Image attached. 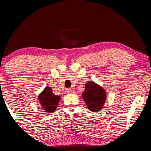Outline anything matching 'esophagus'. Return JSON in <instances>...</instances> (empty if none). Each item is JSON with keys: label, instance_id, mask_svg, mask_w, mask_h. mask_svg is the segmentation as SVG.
Here are the masks:
<instances>
[{"label": "esophagus", "instance_id": "1", "mask_svg": "<svg viewBox=\"0 0 151 151\" xmlns=\"http://www.w3.org/2000/svg\"><path fill=\"white\" fill-rule=\"evenodd\" d=\"M65 91H66V93H67V94H70V93H73L74 92V91L72 89H67Z\"/></svg>", "mask_w": 151, "mask_h": 151}]
</instances>
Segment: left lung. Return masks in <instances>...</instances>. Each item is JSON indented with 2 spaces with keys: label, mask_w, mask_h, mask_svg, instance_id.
I'll list each match as a JSON object with an SVG mask.
<instances>
[{
  "label": "left lung",
  "mask_w": 151,
  "mask_h": 151,
  "mask_svg": "<svg viewBox=\"0 0 151 151\" xmlns=\"http://www.w3.org/2000/svg\"><path fill=\"white\" fill-rule=\"evenodd\" d=\"M88 109L93 112H98L103 108L106 100V91L94 81H87L84 91L81 93Z\"/></svg>",
  "instance_id": "1"
}]
</instances>
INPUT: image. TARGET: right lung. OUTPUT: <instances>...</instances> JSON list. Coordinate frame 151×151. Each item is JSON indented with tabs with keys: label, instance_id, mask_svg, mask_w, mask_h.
I'll return each instance as SVG.
<instances>
[{
	"label": "right lung",
	"instance_id": "add662e5",
	"mask_svg": "<svg viewBox=\"0 0 151 151\" xmlns=\"http://www.w3.org/2000/svg\"><path fill=\"white\" fill-rule=\"evenodd\" d=\"M60 99L61 97L60 96L54 94L50 86H47L42 92L38 95L37 100L44 111L47 114H50L56 110Z\"/></svg>",
	"mask_w": 151,
	"mask_h": 151
}]
</instances>
